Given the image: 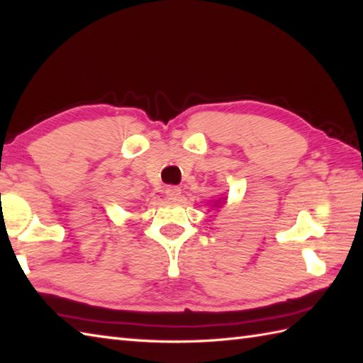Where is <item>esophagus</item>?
Wrapping results in <instances>:
<instances>
[{
    "label": "esophagus",
    "mask_w": 363,
    "mask_h": 363,
    "mask_svg": "<svg viewBox=\"0 0 363 363\" xmlns=\"http://www.w3.org/2000/svg\"><path fill=\"white\" fill-rule=\"evenodd\" d=\"M165 195H167L168 199H172V201H174V199L179 198L181 189L177 187V186H169V187H167V190H165Z\"/></svg>",
    "instance_id": "34e87169"
}]
</instances>
